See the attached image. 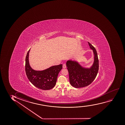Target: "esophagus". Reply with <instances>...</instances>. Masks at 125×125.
Segmentation results:
<instances>
[{
    "label": "esophagus",
    "instance_id": "obj_1",
    "mask_svg": "<svg viewBox=\"0 0 125 125\" xmlns=\"http://www.w3.org/2000/svg\"><path fill=\"white\" fill-rule=\"evenodd\" d=\"M62 67H63V68H66V65L65 63H64L63 64Z\"/></svg>",
    "mask_w": 125,
    "mask_h": 125
}]
</instances>
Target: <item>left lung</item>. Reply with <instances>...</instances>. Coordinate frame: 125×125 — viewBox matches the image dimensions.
Wrapping results in <instances>:
<instances>
[{
  "label": "left lung",
  "instance_id": "8db88e82",
  "mask_svg": "<svg viewBox=\"0 0 125 125\" xmlns=\"http://www.w3.org/2000/svg\"><path fill=\"white\" fill-rule=\"evenodd\" d=\"M91 49L93 50L94 61L90 68H83L78 62L68 60L66 62L69 73L70 84L75 88L85 87L91 84L95 80L99 70V60L96 49L88 42Z\"/></svg>",
  "mask_w": 125,
  "mask_h": 125
}]
</instances>
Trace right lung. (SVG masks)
<instances>
[{"label": "right lung", "instance_id": "right-lung-1", "mask_svg": "<svg viewBox=\"0 0 125 125\" xmlns=\"http://www.w3.org/2000/svg\"><path fill=\"white\" fill-rule=\"evenodd\" d=\"M27 52L25 58V69L28 79L34 86L43 90H48L56 85L58 73L62 68V65L52 66L49 68L36 71L31 68L29 62V53Z\"/></svg>", "mask_w": 125, "mask_h": 125}]
</instances>
